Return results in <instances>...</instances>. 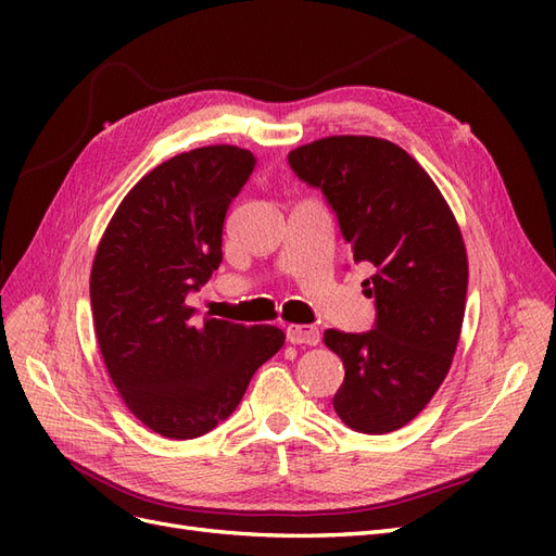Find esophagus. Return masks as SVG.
<instances>
[{
    "mask_svg": "<svg viewBox=\"0 0 556 556\" xmlns=\"http://www.w3.org/2000/svg\"><path fill=\"white\" fill-rule=\"evenodd\" d=\"M285 333H288V341L294 345H317L319 343V329L313 325H288Z\"/></svg>",
    "mask_w": 556,
    "mask_h": 556,
    "instance_id": "1",
    "label": "esophagus"
}]
</instances>
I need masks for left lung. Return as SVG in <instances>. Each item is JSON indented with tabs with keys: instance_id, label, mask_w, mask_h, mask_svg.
I'll return each mask as SVG.
<instances>
[{
	"instance_id": "1",
	"label": "left lung",
	"mask_w": 556,
	"mask_h": 556,
	"mask_svg": "<svg viewBox=\"0 0 556 556\" xmlns=\"http://www.w3.org/2000/svg\"><path fill=\"white\" fill-rule=\"evenodd\" d=\"M294 174L325 192L352 260L376 266L366 333L325 331L345 378L333 410L359 433H390L422 413L459 343L468 260L462 229L431 176L378 137H327L290 153Z\"/></svg>"
}]
</instances>
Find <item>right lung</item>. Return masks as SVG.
Listing matches in <instances>:
<instances>
[{"label":"right lung","instance_id":"add662e5","mask_svg":"<svg viewBox=\"0 0 556 556\" xmlns=\"http://www.w3.org/2000/svg\"><path fill=\"white\" fill-rule=\"evenodd\" d=\"M255 164L227 143L162 162L127 192L97 245L90 304L106 371L131 415L166 439L220 425L285 343L278 327L199 323L185 304L220 266L227 208Z\"/></svg>","mask_w":556,"mask_h":556}]
</instances>
